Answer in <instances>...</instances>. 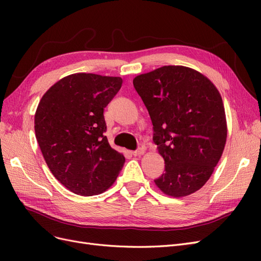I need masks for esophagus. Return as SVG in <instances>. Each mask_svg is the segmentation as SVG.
<instances>
[{
    "label": "esophagus",
    "mask_w": 261,
    "mask_h": 261,
    "mask_svg": "<svg viewBox=\"0 0 261 261\" xmlns=\"http://www.w3.org/2000/svg\"><path fill=\"white\" fill-rule=\"evenodd\" d=\"M145 153V148H138L137 150H135V151H133L132 154L135 155V156H139V155H143Z\"/></svg>",
    "instance_id": "34e87169"
}]
</instances>
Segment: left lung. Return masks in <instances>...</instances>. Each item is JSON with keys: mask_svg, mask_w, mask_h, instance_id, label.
Returning a JSON list of instances; mask_svg holds the SVG:
<instances>
[{"mask_svg": "<svg viewBox=\"0 0 261 261\" xmlns=\"http://www.w3.org/2000/svg\"><path fill=\"white\" fill-rule=\"evenodd\" d=\"M134 87L153 125V141L164 159L154 183L165 195L185 197L210 178L223 153L227 127L222 98L206 76L169 65L136 76Z\"/></svg>", "mask_w": 261, "mask_h": 261, "instance_id": "obj_1", "label": "left lung"}]
</instances>
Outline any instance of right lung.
<instances>
[{
    "label": "right lung",
    "mask_w": 261,
    "mask_h": 261,
    "mask_svg": "<svg viewBox=\"0 0 261 261\" xmlns=\"http://www.w3.org/2000/svg\"><path fill=\"white\" fill-rule=\"evenodd\" d=\"M121 77L77 73L55 83L39 102L36 138L52 174L81 196L112 186L125 158L110 146L105 108L122 87Z\"/></svg>",
    "instance_id": "obj_1"
}]
</instances>
